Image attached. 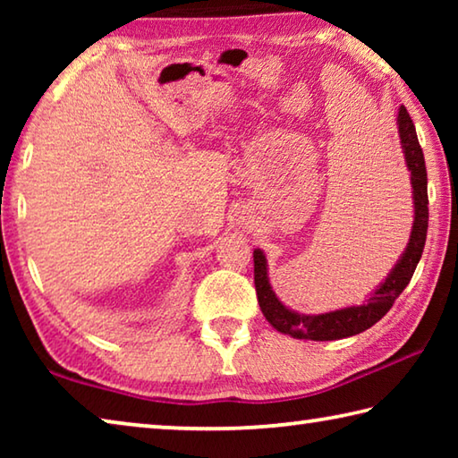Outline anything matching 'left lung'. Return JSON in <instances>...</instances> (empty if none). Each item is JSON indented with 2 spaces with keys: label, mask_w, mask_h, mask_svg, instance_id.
Instances as JSON below:
<instances>
[{
  "label": "left lung",
  "mask_w": 458,
  "mask_h": 458,
  "mask_svg": "<svg viewBox=\"0 0 458 458\" xmlns=\"http://www.w3.org/2000/svg\"><path fill=\"white\" fill-rule=\"evenodd\" d=\"M398 133L406 167L410 172L414 199V224L406 250L402 252L400 260L394 265L386 281L379 283L377 289L369 294V299L363 305L337 309V311L321 315H301L297 311H291L289 307H284L276 299L273 286L268 283L267 257L260 248H257L254 250V286H257L260 311L276 331L294 339L311 341H333L358 335V333L369 329L371 325L382 319L392 309L394 301L400 297V293L408 286L418 260L422 257L426 230H428V180H426L422 147L418 143L416 127L410 119L406 106H400L398 111Z\"/></svg>",
  "instance_id": "1"
}]
</instances>
